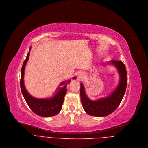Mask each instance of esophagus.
<instances>
[{
	"label": "esophagus",
	"instance_id": "obj_1",
	"mask_svg": "<svg viewBox=\"0 0 148 148\" xmlns=\"http://www.w3.org/2000/svg\"><path fill=\"white\" fill-rule=\"evenodd\" d=\"M84 75L83 73H80L78 75V80H83L84 79Z\"/></svg>",
	"mask_w": 148,
	"mask_h": 148
}]
</instances>
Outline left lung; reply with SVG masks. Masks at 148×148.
<instances>
[{
    "label": "left lung",
    "instance_id": "1",
    "mask_svg": "<svg viewBox=\"0 0 148 148\" xmlns=\"http://www.w3.org/2000/svg\"><path fill=\"white\" fill-rule=\"evenodd\" d=\"M111 63L114 65L119 71L120 82L117 88L110 96L97 101H91L86 96L84 86L81 83L80 96L85 112L89 115L96 117H104L113 113L122 101L127 86V72L126 66L122 61L112 60Z\"/></svg>",
    "mask_w": 148,
    "mask_h": 148
}]
</instances>
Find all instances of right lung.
<instances>
[{"mask_svg":"<svg viewBox=\"0 0 148 148\" xmlns=\"http://www.w3.org/2000/svg\"><path fill=\"white\" fill-rule=\"evenodd\" d=\"M31 48L29 49V51ZM29 51L28 53L27 56L25 60L21 69V76L20 80L21 89L23 95V96L29 106V108L36 114L41 117H51L53 116L61 111L62 106L63 104L64 97L66 92V85L60 88L56 95L51 99H38L32 97L29 94L26 90L24 83H23V75L25 65L28 60L29 56ZM75 78V77H74ZM70 81L69 82V83ZM65 82H63L61 84L62 85Z\"/></svg>","mask_w":148,"mask_h":148,"instance_id":"right-lung-1","label":"right lung"}]
</instances>
